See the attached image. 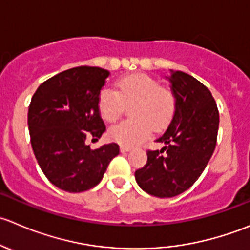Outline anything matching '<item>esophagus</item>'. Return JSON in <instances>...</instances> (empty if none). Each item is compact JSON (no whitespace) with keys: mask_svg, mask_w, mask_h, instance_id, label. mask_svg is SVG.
I'll return each mask as SVG.
<instances>
[{"mask_svg":"<svg viewBox=\"0 0 250 250\" xmlns=\"http://www.w3.org/2000/svg\"><path fill=\"white\" fill-rule=\"evenodd\" d=\"M120 150H122L123 153H125V152H128V150H131V147H130V146L122 145V146H120Z\"/></svg>","mask_w":250,"mask_h":250,"instance_id":"esophagus-1","label":"esophagus"}]
</instances>
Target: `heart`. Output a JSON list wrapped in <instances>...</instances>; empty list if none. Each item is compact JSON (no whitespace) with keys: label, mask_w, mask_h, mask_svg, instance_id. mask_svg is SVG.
Segmentation results:
<instances>
[{"label":"heart","mask_w":250,"mask_h":250,"mask_svg":"<svg viewBox=\"0 0 250 250\" xmlns=\"http://www.w3.org/2000/svg\"><path fill=\"white\" fill-rule=\"evenodd\" d=\"M117 91L104 88L98 97V110L103 120L114 123L122 115L125 105L132 103V118L110 128L113 140L124 145H137L152 132L159 131L172 119L175 97L159 81L145 74H132L120 79Z\"/></svg>","instance_id":"obj_1"}]
</instances>
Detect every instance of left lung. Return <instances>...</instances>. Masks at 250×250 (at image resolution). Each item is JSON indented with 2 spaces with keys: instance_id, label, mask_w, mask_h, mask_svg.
Instances as JSON below:
<instances>
[{
  "instance_id": "8db88e82",
  "label": "left lung",
  "mask_w": 250,
  "mask_h": 250,
  "mask_svg": "<svg viewBox=\"0 0 250 250\" xmlns=\"http://www.w3.org/2000/svg\"><path fill=\"white\" fill-rule=\"evenodd\" d=\"M167 80L175 112L157 140L164 147L148 150L147 163L135 172L138 186L159 198L179 196L198 180L214 153L219 130V110L208 87L179 70H170Z\"/></svg>"
}]
</instances>
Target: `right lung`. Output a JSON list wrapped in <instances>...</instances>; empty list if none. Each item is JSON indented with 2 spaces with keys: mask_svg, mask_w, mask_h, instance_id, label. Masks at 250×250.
Returning a JSON list of instances; mask_svg holds the SVG:
<instances>
[{
  "mask_svg": "<svg viewBox=\"0 0 250 250\" xmlns=\"http://www.w3.org/2000/svg\"><path fill=\"white\" fill-rule=\"evenodd\" d=\"M109 71L76 66L42 83L31 98L28 125L31 147L44 176L70 193L87 191L103 179L110 160L119 154L117 143L91 149L105 125L98 97Z\"/></svg>",
  "mask_w": 250,
  "mask_h": 250,
  "instance_id": "right-lung-1",
  "label": "right lung"
}]
</instances>
